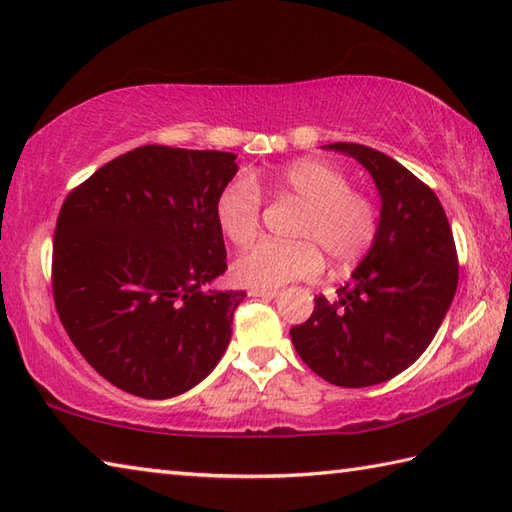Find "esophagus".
Masks as SVG:
<instances>
[{"label":"esophagus","mask_w":512,"mask_h":512,"mask_svg":"<svg viewBox=\"0 0 512 512\" xmlns=\"http://www.w3.org/2000/svg\"><path fill=\"white\" fill-rule=\"evenodd\" d=\"M250 297H264V299H275L279 295V288H250Z\"/></svg>","instance_id":"34e87169"}]
</instances>
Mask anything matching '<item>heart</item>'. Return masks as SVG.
Returning a JSON list of instances; mask_svg holds the SVG:
<instances>
[{
  "label": "heart",
  "mask_w": 512,
  "mask_h": 512,
  "mask_svg": "<svg viewBox=\"0 0 512 512\" xmlns=\"http://www.w3.org/2000/svg\"><path fill=\"white\" fill-rule=\"evenodd\" d=\"M279 193L306 204L297 226L302 242H262L235 259L233 277L242 286L277 288L295 279H313L324 268L323 250L335 268H350L377 237V208L364 193L350 188L342 168L326 159H299L273 179ZM262 195L253 179L237 175L219 190L215 217L235 246H248L259 233Z\"/></svg>",
  "instance_id": "heart-1"
}]
</instances>
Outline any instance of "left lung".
<instances>
[{"instance_id": "1", "label": "left lung", "mask_w": 512, "mask_h": 512, "mask_svg": "<svg viewBox=\"0 0 512 512\" xmlns=\"http://www.w3.org/2000/svg\"><path fill=\"white\" fill-rule=\"evenodd\" d=\"M357 159L382 199L377 237L337 299L290 328L293 346L326 382L366 388L415 364L453 304L457 250L437 195L393 157L362 144L322 146Z\"/></svg>"}]
</instances>
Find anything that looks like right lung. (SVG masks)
Returning a JSON list of instances; mask_svg holds the SVG:
<instances>
[{
  "label": "right lung",
  "instance_id": "right-lung-1",
  "mask_svg": "<svg viewBox=\"0 0 512 512\" xmlns=\"http://www.w3.org/2000/svg\"><path fill=\"white\" fill-rule=\"evenodd\" d=\"M235 159L139 146L90 175L59 210V319L86 362L130 395H182L226 353L246 293L213 286L226 270L215 204Z\"/></svg>",
  "mask_w": 512,
  "mask_h": 512
}]
</instances>
